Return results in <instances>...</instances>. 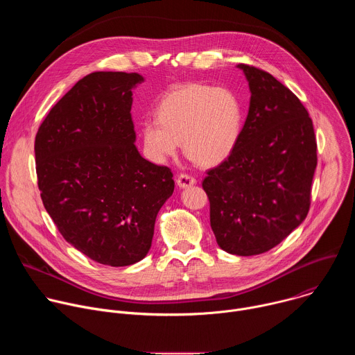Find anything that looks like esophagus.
<instances>
[{"label":"esophagus","mask_w":355,"mask_h":355,"mask_svg":"<svg viewBox=\"0 0 355 355\" xmlns=\"http://www.w3.org/2000/svg\"><path fill=\"white\" fill-rule=\"evenodd\" d=\"M175 181L180 188H188V187H192L196 184V180L188 174H180Z\"/></svg>","instance_id":"obj_1"}]
</instances>
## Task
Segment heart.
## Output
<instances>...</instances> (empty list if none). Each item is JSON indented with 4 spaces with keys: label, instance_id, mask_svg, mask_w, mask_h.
<instances>
[{
    "label": "heart",
    "instance_id": "1",
    "mask_svg": "<svg viewBox=\"0 0 355 355\" xmlns=\"http://www.w3.org/2000/svg\"><path fill=\"white\" fill-rule=\"evenodd\" d=\"M243 128V107L229 88L191 83L170 91L157 107V119L141 125L147 155L157 163L175 156L182 144L187 157L202 167L226 160Z\"/></svg>",
    "mask_w": 355,
    "mask_h": 355
}]
</instances>
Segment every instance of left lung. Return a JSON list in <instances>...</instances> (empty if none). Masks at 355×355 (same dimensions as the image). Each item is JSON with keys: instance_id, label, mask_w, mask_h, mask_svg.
<instances>
[{"instance_id": "1", "label": "left lung", "mask_w": 355, "mask_h": 355, "mask_svg": "<svg viewBox=\"0 0 355 355\" xmlns=\"http://www.w3.org/2000/svg\"><path fill=\"white\" fill-rule=\"evenodd\" d=\"M250 87V107L232 155L208 171L204 187L219 247L257 256L305 220L311 207L318 144L299 98L270 73L237 64Z\"/></svg>"}]
</instances>
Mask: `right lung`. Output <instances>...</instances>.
<instances>
[{
    "label": "right lung",
    "instance_id": "right-lung-1",
    "mask_svg": "<svg viewBox=\"0 0 355 355\" xmlns=\"http://www.w3.org/2000/svg\"><path fill=\"white\" fill-rule=\"evenodd\" d=\"M137 73L96 71L50 110L35 139L44 209L67 243L111 267L146 257L173 173L140 156L132 121Z\"/></svg>",
    "mask_w": 355,
    "mask_h": 355
}]
</instances>
